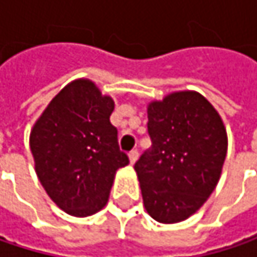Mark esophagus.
I'll use <instances>...</instances> for the list:
<instances>
[{
  "mask_svg": "<svg viewBox=\"0 0 257 257\" xmlns=\"http://www.w3.org/2000/svg\"><path fill=\"white\" fill-rule=\"evenodd\" d=\"M137 159H138V152L137 150H132L129 153V162H131V165H134L137 162Z\"/></svg>",
  "mask_w": 257,
  "mask_h": 257,
  "instance_id": "34e87169",
  "label": "esophagus"
}]
</instances>
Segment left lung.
Masks as SVG:
<instances>
[{"label": "left lung", "instance_id": "8db88e82", "mask_svg": "<svg viewBox=\"0 0 257 257\" xmlns=\"http://www.w3.org/2000/svg\"><path fill=\"white\" fill-rule=\"evenodd\" d=\"M152 150L135 164L146 211L159 223L195 214L216 189L228 152L219 111L199 92L179 90L147 105Z\"/></svg>", "mask_w": 257, "mask_h": 257}]
</instances>
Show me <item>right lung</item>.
<instances>
[{
    "mask_svg": "<svg viewBox=\"0 0 257 257\" xmlns=\"http://www.w3.org/2000/svg\"><path fill=\"white\" fill-rule=\"evenodd\" d=\"M114 101L89 78L68 83L29 134L35 173L49 198L67 214L102 210L119 168L129 164L110 123Z\"/></svg>",
    "mask_w": 257,
    "mask_h": 257,
    "instance_id": "1",
    "label": "right lung"
}]
</instances>
